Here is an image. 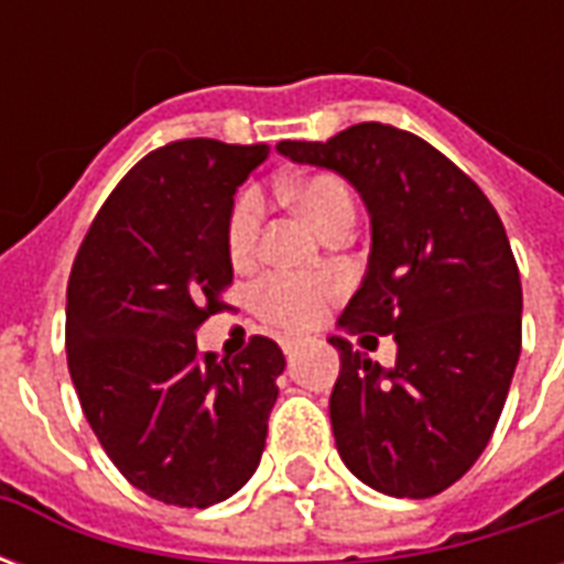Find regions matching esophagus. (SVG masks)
<instances>
[{"label": "esophagus", "instance_id": "obj_1", "mask_svg": "<svg viewBox=\"0 0 564 564\" xmlns=\"http://www.w3.org/2000/svg\"><path fill=\"white\" fill-rule=\"evenodd\" d=\"M299 347H302V341H299V338H283V341H281V350L286 356H293Z\"/></svg>", "mask_w": 564, "mask_h": 564}]
</instances>
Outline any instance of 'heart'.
I'll return each instance as SVG.
<instances>
[{
  "label": "heart",
  "mask_w": 564,
  "mask_h": 564,
  "mask_svg": "<svg viewBox=\"0 0 564 564\" xmlns=\"http://www.w3.org/2000/svg\"><path fill=\"white\" fill-rule=\"evenodd\" d=\"M278 193L295 202L307 220L323 235L341 232L356 223L354 189L338 174H307L302 181L278 186ZM262 232V198L245 193L235 202L226 226V247L235 265H241L257 253ZM338 293V281L326 274H271L253 290V311L269 326L283 332H302L314 326L332 295Z\"/></svg>",
  "instance_id": "heart-1"
}]
</instances>
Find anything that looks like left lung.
Wrapping results in <instances>:
<instances>
[{
  "label": "left lung",
  "instance_id": "8db88e82",
  "mask_svg": "<svg viewBox=\"0 0 564 564\" xmlns=\"http://www.w3.org/2000/svg\"><path fill=\"white\" fill-rule=\"evenodd\" d=\"M283 156L344 174L371 214L368 274L341 326L399 344L380 368L332 338L329 399L344 465L378 492L429 498L471 468L496 432L522 347L520 269L484 189L414 132L356 123Z\"/></svg>",
  "mask_w": 564,
  "mask_h": 564
}]
</instances>
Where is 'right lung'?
Instances as JSON below:
<instances>
[{
  "label": "right lung",
  "instance_id": "add662e5",
  "mask_svg": "<svg viewBox=\"0 0 564 564\" xmlns=\"http://www.w3.org/2000/svg\"><path fill=\"white\" fill-rule=\"evenodd\" d=\"M269 144L181 139L105 198L66 290L68 375L117 471L174 508H208L253 477L283 354L253 335L232 359L196 329L232 286V196Z\"/></svg>",
  "mask_w": 564,
  "mask_h": 564
}]
</instances>
